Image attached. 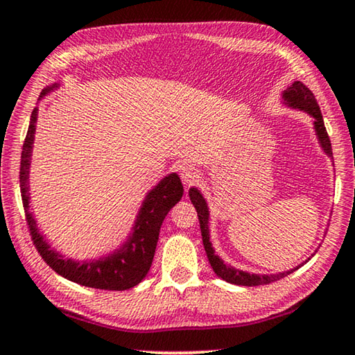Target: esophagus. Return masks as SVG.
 Instances as JSON below:
<instances>
[{"label": "esophagus", "instance_id": "obj_1", "mask_svg": "<svg viewBox=\"0 0 355 355\" xmlns=\"http://www.w3.org/2000/svg\"><path fill=\"white\" fill-rule=\"evenodd\" d=\"M180 175H182L183 183H184L186 186H191L192 183H196L197 180H199L200 173H199V171L196 169V167H192V166H189V164H184V166L182 167V171H180Z\"/></svg>", "mask_w": 355, "mask_h": 355}]
</instances>
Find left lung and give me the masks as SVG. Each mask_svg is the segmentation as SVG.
Instances as JSON below:
<instances>
[{"instance_id":"left-lung-1","label":"left lung","mask_w":355,"mask_h":355,"mask_svg":"<svg viewBox=\"0 0 355 355\" xmlns=\"http://www.w3.org/2000/svg\"><path fill=\"white\" fill-rule=\"evenodd\" d=\"M284 98L286 101L288 106L297 107L300 111H305L310 114L311 117L315 119V130L318 135V139H320V144L324 152H326L330 158L332 156V146H330V139L327 135V130L324 127V120H322V114L320 106H318V101L315 98L313 92L310 89L302 84L300 81H294L290 87H286V91L284 92ZM189 199L192 202V205L197 209V216H199V222H200V232H202V241H203V248H205L208 261L211 264L213 271L219 275L222 280L228 282V284L233 285H243V286H258V285H268L272 284L275 280H280L286 277L288 274H291L296 271L299 268L290 269L286 272H280V274H272V275H260V274H249L244 271H239V269H235L232 266H228L220 258L214 254V249L211 248V243H209V230H208V207L207 202L203 199L202 194L196 188L189 189ZM302 266V264H300Z\"/></svg>"}]
</instances>
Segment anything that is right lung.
Segmentation results:
<instances>
[{
  "label": "right lung",
  "instance_id": "obj_1",
  "mask_svg": "<svg viewBox=\"0 0 355 355\" xmlns=\"http://www.w3.org/2000/svg\"><path fill=\"white\" fill-rule=\"evenodd\" d=\"M53 87L45 89L42 95L51 91ZM35 122H37V110H34L31 114V122H29L25 142H23L20 161L21 200L23 208H25L29 235H31L35 249H37L40 257L44 258V261L53 271L65 279L75 282V284L111 291H123L136 286L146 277L150 271V266H152L156 243H158L159 236V228L163 225L164 218L171 211V208L183 197V184L180 182V177L177 173H171L163 182L156 184L155 189L148 192L147 199L144 200L139 216H137L133 235L122 245V249L114 252L110 257L100 258V260L95 261L80 263L67 260L61 254L50 249L44 236L39 233L33 214L29 211L28 177Z\"/></svg>",
  "mask_w": 355,
  "mask_h": 355
}]
</instances>
